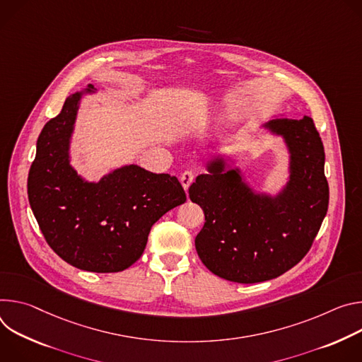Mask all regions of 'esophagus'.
Masks as SVG:
<instances>
[{"label": "esophagus", "instance_id": "obj_1", "mask_svg": "<svg viewBox=\"0 0 362 362\" xmlns=\"http://www.w3.org/2000/svg\"><path fill=\"white\" fill-rule=\"evenodd\" d=\"M194 180H195V174H194L192 171H185V173H182V175H181V184H182V187H184L185 191L189 188V185L194 182Z\"/></svg>", "mask_w": 362, "mask_h": 362}]
</instances>
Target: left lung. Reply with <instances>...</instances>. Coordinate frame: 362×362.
<instances>
[{
    "mask_svg": "<svg viewBox=\"0 0 362 362\" xmlns=\"http://www.w3.org/2000/svg\"><path fill=\"white\" fill-rule=\"evenodd\" d=\"M284 135L291 151V180L276 198L259 195L238 171L210 163L189 198L204 211L197 253L214 274L237 284H257L284 274L312 247L329 203L324 144L312 117H276L264 125Z\"/></svg>",
    "mask_w": 362,
    "mask_h": 362,
    "instance_id": "8db88e82",
    "label": "left lung"
}]
</instances>
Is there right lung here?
Returning a JSON list of instances; mask_svg holds the SVG:
<instances>
[{
  "label": "right lung",
  "mask_w": 362,
  "mask_h": 362,
  "mask_svg": "<svg viewBox=\"0 0 362 362\" xmlns=\"http://www.w3.org/2000/svg\"><path fill=\"white\" fill-rule=\"evenodd\" d=\"M78 99L80 93L69 96L37 139L28 202L47 245L64 262L88 272H122L142 256L151 227L185 203V191L175 177L138 165L98 184L80 178L69 164Z\"/></svg>",
  "instance_id": "right-lung-1"
}]
</instances>
